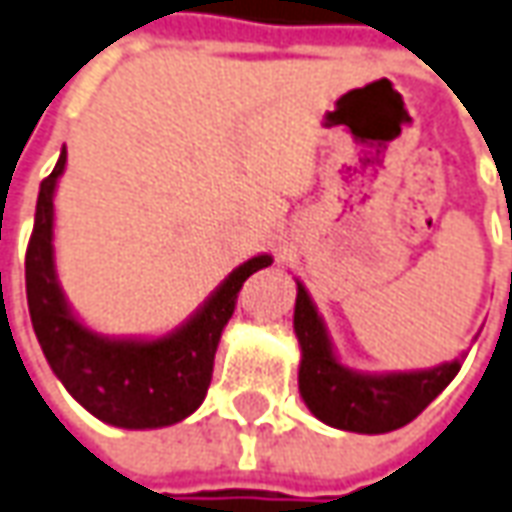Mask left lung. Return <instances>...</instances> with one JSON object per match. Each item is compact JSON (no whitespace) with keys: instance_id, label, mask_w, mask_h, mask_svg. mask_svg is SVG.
<instances>
[{"instance_id":"8db88e82","label":"left lung","mask_w":512,"mask_h":512,"mask_svg":"<svg viewBox=\"0 0 512 512\" xmlns=\"http://www.w3.org/2000/svg\"><path fill=\"white\" fill-rule=\"evenodd\" d=\"M294 333L300 342V395L305 406L316 420L356 434H387L412 423L454 381L462 358L468 356L460 353L454 361L423 370L367 373L347 367L333 347L316 302L300 280L294 302Z\"/></svg>"}]
</instances>
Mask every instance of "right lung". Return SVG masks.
<instances>
[{"instance_id":"add662e5","label":"right lung","mask_w":512,"mask_h":512,"mask_svg":"<svg viewBox=\"0 0 512 512\" xmlns=\"http://www.w3.org/2000/svg\"><path fill=\"white\" fill-rule=\"evenodd\" d=\"M66 148L41 182L36 224L24 260L27 308L44 358L89 415L117 429H165L196 412L212 378V361L249 274L274 263L269 252L243 260L207 300L168 333L106 336L92 330L66 300L55 266V190Z\"/></svg>"}]
</instances>
